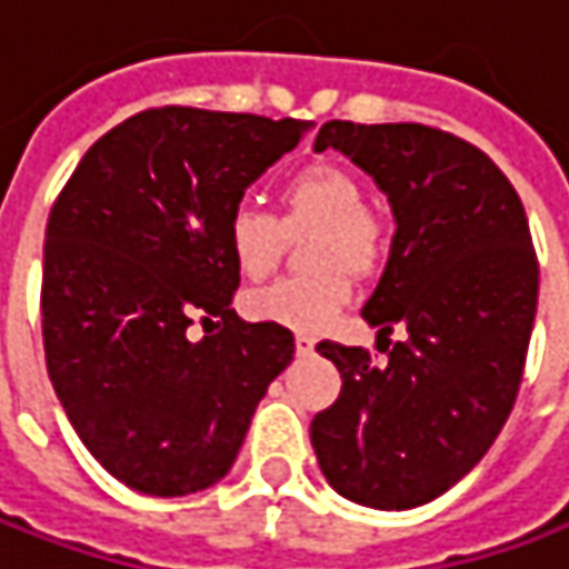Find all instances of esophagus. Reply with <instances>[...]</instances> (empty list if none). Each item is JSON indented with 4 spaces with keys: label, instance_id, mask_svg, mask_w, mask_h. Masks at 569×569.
<instances>
[{
    "label": "esophagus",
    "instance_id": "1",
    "mask_svg": "<svg viewBox=\"0 0 569 569\" xmlns=\"http://www.w3.org/2000/svg\"><path fill=\"white\" fill-rule=\"evenodd\" d=\"M295 349H298V356H310L313 352V337L310 333H295Z\"/></svg>",
    "mask_w": 569,
    "mask_h": 569
}]
</instances>
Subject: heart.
<instances>
[{"instance_id": "obj_1", "label": "heart", "mask_w": 569, "mask_h": 569, "mask_svg": "<svg viewBox=\"0 0 569 569\" xmlns=\"http://www.w3.org/2000/svg\"><path fill=\"white\" fill-rule=\"evenodd\" d=\"M281 217L274 220L259 207L239 203L226 217V252L242 278H264L281 249L284 236H307V262L313 271L288 274L242 298L252 320L320 330L349 305V271L372 274L388 252L386 220L366 203V190L346 168L310 164L278 190Z\"/></svg>"}]
</instances>
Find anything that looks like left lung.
<instances>
[{
  "label": "left lung",
  "mask_w": 569,
  "mask_h": 569,
  "mask_svg": "<svg viewBox=\"0 0 569 569\" xmlns=\"http://www.w3.org/2000/svg\"><path fill=\"white\" fill-rule=\"evenodd\" d=\"M313 148L372 174L398 229L362 307L388 359L317 343L343 388L313 415L310 443L349 502L425 506L486 457L515 408L538 310L528 217L486 151L433 126L330 119ZM395 326L409 333L398 345L387 340Z\"/></svg>",
  "instance_id": "left-lung-1"
}]
</instances>
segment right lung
Here are the masks:
<instances>
[{
    "instance_id": "obj_1",
    "label": "right lung",
    "mask_w": 569,
    "mask_h": 569,
    "mask_svg": "<svg viewBox=\"0 0 569 569\" xmlns=\"http://www.w3.org/2000/svg\"><path fill=\"white\" fill-rule=\"evenodd\" d=\"M307 122L158 106L109 129L44 229L41 337L83 447L144 496L223 479L256 405L295 359L278 323L232 310L226 217ZM200 322L207 338L193 341ZM217 322L220 331H207Z\"/></svg>"
}]
</instances>
